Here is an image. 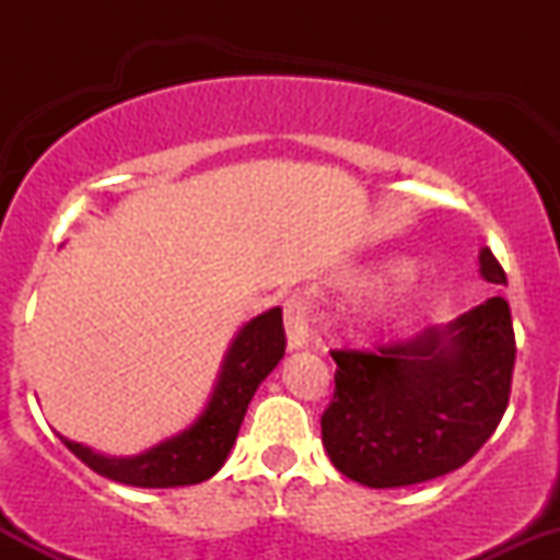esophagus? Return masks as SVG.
I'll list each match as a JSON object with an SVG mask.
<instances>
[{"label": "esophagus", "instance_id": "34e87169", "mask_svg": "<svg viewBox=\"0 0 560 560\" xmlns=\"http://www.w3.org/2000/svg\"><path fill=\"white\" fill-rule=\"evenodd\" d=\"M307 320H311V307L302 298H289L284 302V326H287V342L289 350H300L311 339V329H307Z\"/></svg>", "mask_w": 560, "mask_h": 560}]
</instances>
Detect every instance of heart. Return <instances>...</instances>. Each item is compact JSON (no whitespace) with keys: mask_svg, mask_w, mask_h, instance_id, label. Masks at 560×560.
<instances>
[{"mask_svg":"<svg viewBox=\"0 0 560 560\" xmlns=\"http://www.w3.org/2000/svg\"><path fill=\"white\" fill-rule=\"evenodd\" d=\"M410 276V266L408 262H392V266H387L384 268V273H382V279L384 281H405Z\"/></svg>","mask_w":560,"mask_h":560,"instance_id":"obj_1","label":"heart"}]
</instances>
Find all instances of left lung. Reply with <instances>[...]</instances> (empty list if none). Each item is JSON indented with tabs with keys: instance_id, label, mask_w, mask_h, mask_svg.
Wrapping results in <instances>:
<instances>
[{
	"instance_id": "8db88e82",
	"label": "left lung",
	"mask_w": 560,
	"mask_h": 560,
	"mask_svg": "<svg viewBox=\"0 0 560 560\" xmlns=\"http://www.w3.org/2000/svg\"><path fill=\"white\" fill-rule=\"evenodd\" d=\"M481 276L508 284L490 249ZM334 397L320 416L331 464L374 490L445 477L490 440L511 397V307L490 298L447 326L374 350H331Z\"/></svg>"
}]
</instances>
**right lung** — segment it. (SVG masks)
<instances>
[{"mask_svg": "<svg viewBox=\"0 0 560 560\" xmlns=\"http://www.w3.org/2000/svg\"><path fill=\"white\" fill-rule=\"evenodd\" d=\"M284 320L281 307H271L262 316L244 324L223 358L221 374L210 402L199 419L182 434L160 445L131 455V458H107L94 450L70 442L66 447L81 458L100 477L131 487H186L210 479L229 458L240 427L260 382L284 358Z\"/></svg>", "mask_w": 560, "mask_h": 560, "instance_id": "right-lung-1", "label": "right lung"}]
</instances>
